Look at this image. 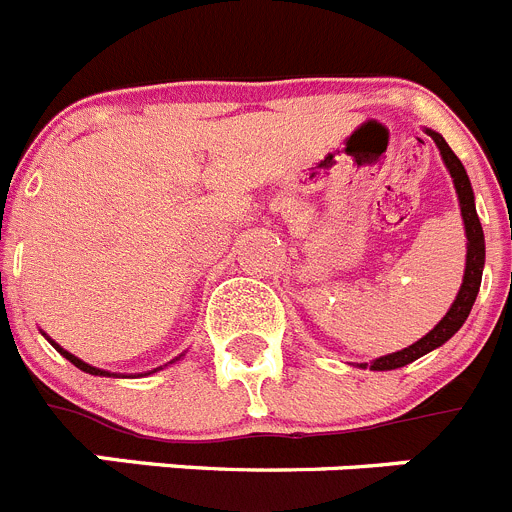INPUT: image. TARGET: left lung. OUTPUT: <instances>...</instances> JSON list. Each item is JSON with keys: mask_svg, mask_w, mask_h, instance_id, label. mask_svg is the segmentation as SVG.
Here are the masks:
<instances>
[{"mask_svg": "<svg viewBox=\"0 0 512 512\" xmlns=\"http://www.w3.org/2000/svg\"><path fill=\"white\" fill-rule=\"evenodd\" d=\"M433 140H436L438 151L443 156V164L446 169L451 171V179H454L456 194H459V205H461V217H464V228H467V269H464V282H461L459 295H456L454 305L451 310L443 315L441 323L431 330V333H425L420 341H415L413 346L402 348L397 354H387L382 359L372 361L374 372H387V369H400V366L410 364V361L420 359L423 354L438 348L441 343L449 341L454 336L456 330L464 325V320L469 318V310H472L474 300H477L479 284H482V266H485V233H482V225H479L477 217V207H474V192L472 184H469V176L461 166V161L456 158V153L451 151L449 143L441 138L438 133L428 130ZM369 366V364H364Z\"/></svg>", "mask_w": 512, "mask_h": 512, "instance_id": "1", "label": "left lung"}]
</instances>
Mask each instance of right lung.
I'll list each match as a JSON object with an SVG mask.
<instances>
[{
    "label": "right lung",
    "mask_w": 512,
    "mask_h": 512,
    "mask_svg": "<svg viewBox=\"0 0 512 512\" xmlns=\"http://www.w3.org/2000/svg\"><path fill=\"white\" fill-rule=\"evenodd\" d=\"M53 343V341H51ZM53 346H56V343H53ZM58 348V354H61L63 356V359H69L71 361V364H74V366H79V369H81V372H87V374H99V377H110V374H107V372H102V369H97V366H89L87 364V361H81V359H76V356L74 354H69V351H63V348L61 346H56Z\"/></svg>",
    "instance_id": "right-lung-1"
}]
</instances>
